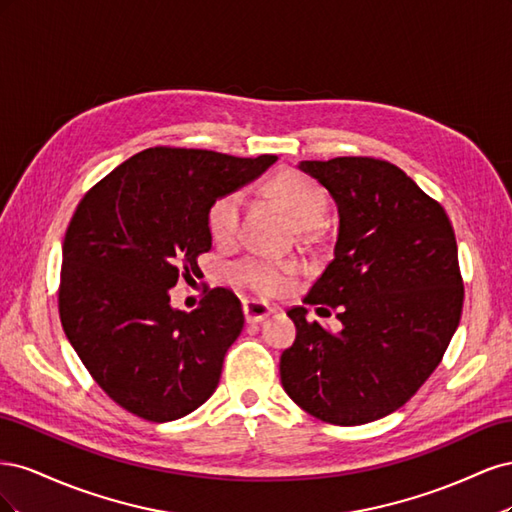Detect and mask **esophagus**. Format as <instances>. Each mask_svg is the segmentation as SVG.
I'll use <instances>...</instances> for the list:
<instances>
[{"instance_id":"obj_1","label":"esophagus","mask_w":512,"mask_h":512,"mask_svg":"<svg viewBox=\"0 0 512 512\" xmlns=\"http://www.w3.org/2000/svg\"><path fill=\"white\" fill-rule=\"evenodd\" d=\"M243 314L247 322H262L269 314H273V307L254 299H243Z\"/></svg>"}]
</instances>
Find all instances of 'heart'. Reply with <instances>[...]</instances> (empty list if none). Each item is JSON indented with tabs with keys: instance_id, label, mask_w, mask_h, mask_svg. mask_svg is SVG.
Here are the masks:
<instances>
[{
	"instance_id": "heart-1",
	"label": "heart",
	"mask_w": 512,
	"mask_h": 512,
	"mask_svg": "<svg viewBox=\"0 0 512 512\" xmlns=\"http://www.w3.org/2000/svg\"><path fill=\"white\" fill-rule=\"evenodd\" d=\"M269 192L280 203L303 235L320 226L327 211V194L320 185L297 170H286L271 179ZM243 209V194L232 190L218 196L207 211V228L215 243H230L237 237ZM299 273V262L247 254L230 265V280L260 297H275L288 288L290 277Z\"/></svg>"
}]
</instances>
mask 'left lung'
<instances>
[{
    "label": "left lung",
    "mask_w": 512,
    "mask_h": 512,
    "mask_svg": "<svg viewBox=\"0 0 512 512\" xmlns=\"http://www.w3.org/2000/svg\"><path fill=\"white\" fill-rule=\"evenodd\" d=\"M299 168L339 211L335 258L303 303L335 309L342 331L309 322L301 305L288 309L297 339L280 361L284 391L324 423L378 421L421 389L459 327L455 230L438 200L386 160L348 156Z\"/></svg>",
    "instance_id": "8db88e82"
}]
</instances>
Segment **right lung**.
Listing matches in <instances>:
<instances>
[{
    "mask_svg": "<svg viewBox=\"0 0 512 512\" xmlns=\"http://www.w3.org/2000/svg\"><path fill=\"white\" fill-rule=\"evenodd\" d=\"M277 156L151 147L100 179L64 239L59 318L100 389L151 423L190 414L218 389L226 350L243 329L235 292L207 288L194 312L168 290L211 250L207 211Z\"/></svg>",
    "mask_w": 512,
    "mask_h": 512,
    "instance_id": "1",
    "label": "right lung"
}]
</instances>
